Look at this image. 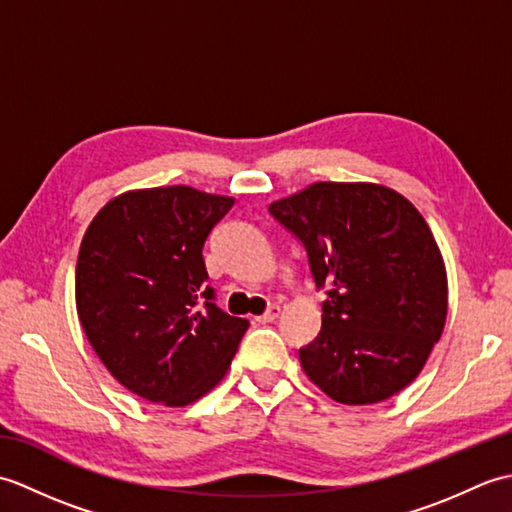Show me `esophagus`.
<instances>
[{
	"label": "esophagus",
	"instance_id": "34e87169",
	"mask_svg": "<svg viewBox=\"0 0 512 512\" xmlns=\"http://www.w3.org/2000/svg\"><path fill=\"white\" fill-rule=\"evenodd\" d=\"M279 312H281V308H279V306H268V310L262 314V317H257V321H259V323H270V321H275V319L279 317Z\"/></svg>",
	"mask_w": 512,
	"mask_h": 512
}]
</instances>
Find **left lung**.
<instances>
[{
    "label": "left lung",
    "instance_id": "left-lung-1",
    "mask_svg": "<svg viewBox=\"0 0 512 512\" xmlns=\"http://www.w3.org/2000/svg\"><path fill=\"white\" fill-rule=\"evenodd\" d=\"M308 253L325 288L321 332L299 350L303 372L343 405L405 389L440 341L447 268L405 195L372 182H314L268 206Z\"/></svg>",
    "mask_w": 512,
    "mask_h": 512
}]
</instances>
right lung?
<instances>
[{
  "mask_svg": "<svg viewBox=\"0 0 512 512\" xmlns=\"http://www.w3.org/2000/svg\"><path fill=\"white\" fill-rule=\"evenodd\" d=\"M233 198L198 189L127 191L96 213L76 262V312L110 374L167 407L224 378L248 321L213 303L202 248Z\"/></svg>",
  "mask_w": 512,
  "mask_h": 512,
  "instance_id": "right-lung-1",
  "label": "right lung"
}]
</instances>
